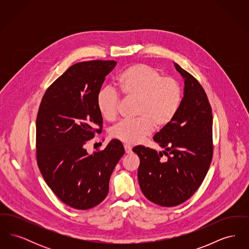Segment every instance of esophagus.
I'll return each mask as SVG.
<instances>
[{"mask_svg":"<svg viewBox=\"0 0 249 249\" xmlns=\"http://www.w3.org/2000/svg\"><path fill=\"white\" fill-rule=\"evenodd\" d=\"M124 148H125V152H126V154H130V153L132 152V150H131V146L129 145V144H125V145H124Z\"/></svg>","mask_w":249,"mask_h":249,"instance_id":"1","label":"esophagus"}]
</instances>
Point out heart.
<instances>
[{
  "instance_id": "heart-1",
  "label": "heart",
  "mask_w": 249,
  "mask_h": 249,
  "mask_svg": "<svg viewBox=\"0 0 249 249\" xmlns=\"http://www.w3.org/2000/svg\"><path fill=\"white\" fill-rule=\"evenodd\" d=\"M119 83L125 96L138 99V118L121 120L113 126V138L136 144L142 142L154 128L162 130L176 118L182 101V89L177 79L164 77L153 66L138 63L120 73ZM119 105V93L111 87L102 89L97 95L98 109L107 120L117 117Z\"/></svg>"
}]
</instances>
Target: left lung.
<instances>
[{
	"label": "left lung",
	"instance_id": "obj_1",
	"mask_svg": "<svg viewBox=\"0 0 249 249\" xmlns=\"http://www.w3.org/2000/svg\"><path fill=\"white\" fill-rule=\"evenodd\" d=\"M185 79L184 98L169 126L155 134L164 149L138 145L132 151L140 158L138 180L143 195L164 207L177 206L200 188L213 158V116L203 88L190 72L175 63ZM163 154L167 160L162 161Z\"/></svg>",
	"mask_w": 249,
	"mask_h": 249
}]
</instances>
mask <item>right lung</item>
<instances>
[{
	"mask_svg": "<svg viewBox=\"0 0 249 249\" xmlns=\"http://www.w3.org/2000/svg\"><path fill=\"white\" fill-rule=\"evenodd\" d=\"M115 60L75 63L51 84L36 118V160L60 201L87 210L106 199L110 177L125 153L119 140L89 154L85 145L103 130L97 95Z\"/></svg>",
	"mask_w": 249,
	"mask_h": 249,
	"instance_id": "1",
	"label": "right lung"
}]
</instances>
